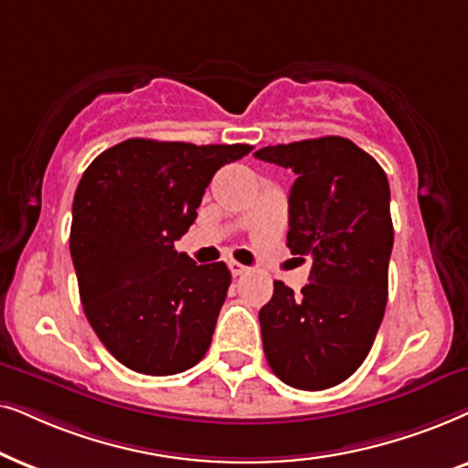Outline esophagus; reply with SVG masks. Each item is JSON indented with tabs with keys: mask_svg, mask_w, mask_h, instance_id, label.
<instances>
[{
	"mask_svg": "<svg viewBox=\"0 0 468 468\" xmlns=\"http://www.w3.org/2000/svg\"><path fill=\"white\" fill-rule=\"evenodd\" d=\"M229 270H230V273H233L235 278H238V276H244V273L248 271V267H244L241 263H235V261H230Z\"/></svg>",
	"mask_w": 468,
	"mask_h": 468,
	"instance_id": "esophagus-1",
	"label": "esophagus"
}]
</instances>
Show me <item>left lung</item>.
Here are the masks:
<instances>
[{"mask_svg":"<svg viewBox=\"0 0 468 468\" xmlns=\"http://www.w3.org/2000/svg\"><path fill=\"white\" fill-rule=\"evenodd\" d=\"M254 155L297 176L286 246L313 265L302 292L276 280L261 308L267 364L291 388H334L368 357L388 306V176L342 136L270 145Z\"/></svg>","mask_w":468,"mask_h":468,"instance_id":"obj_1","label":"left lung"}]
</instances>
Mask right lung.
I'll use <instances>...</instances> for the list:
<instances>
[{
	"mask_svg": "<svg viewBox=\"0 0 468 468\" xmlns=\"http://www.w3.org/2000/svg\"><path fill=\"white\" fill-rule=\"evenodd\" d=\"M250 145L128 139L87 166L74 192L70 254L93 332L117 361L166 377L207 353L230 271L176 250L211 177Z\"/></svg>",
	"mask_w": 468,
	"mask_h": 468,
	"instance_id": "add662e5",
	"label": "right lung"
}]
</instances>
